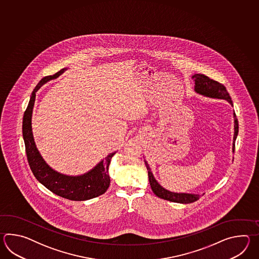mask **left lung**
Instances as JSON below:
<instances>
[{"mask_svg":"<svg viewBox=\"0 0 259 259\" xmlns=\"http://www.w3.org/2000/svg\"><path fill=\"white\" fill-rule=\"evenodd\" d=\"M192 78L194 80V91L196 94L203 95L204 97L208 98H214V99L226 100L229 102L232 106V101L229 93L227 92L225 86L220 84V82L211 79L208 77L204 76L203 74H194ZM233 117H234V135H233V143H232V152L234 153L235 149V141H236L238 132H239V125H238V119L236 118V115L233 112ZM144 163L148 170V178L150 185L152 188V191L154 192L156 196L159 198L167 200L174 203H181V204H190L197 201L200 198V194H194V193H174L166 190L165 188L162 187L158 182L154 179V175L151 171L148 163L144 160Z\"/></svg>","mask_w":259,"mask_h":259,"instance_id":"8db88e82","label":"left lung"}]
</instances>
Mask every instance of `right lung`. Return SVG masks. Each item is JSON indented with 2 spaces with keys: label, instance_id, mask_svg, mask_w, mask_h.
Listing matches in <instances>:
<instances>
[{
  "label": "right lung",
  "instance_id": "right-lung-1",
  "mask_svg": "<svg viewBox=\"0 0 259 259\" xmlns=\"http://www.w3.org/2000/svg\"><path fill=\"white\" fill-rule=\"evenodd\" d=\"M66 68L57 72L53 76L44 77L34 89L28 107L23 116V139L26 146V153L28 164L35 178L52 193L63 198L72 201H85L97 197L106 192L110 184L108 166L111 158L116 152L108 154L105 160H102L93 169L78 176H68L53 169L39 154L34 142L31 118L33 112L36 93L44 84L53 78H56Z\"/></svg>",
  "mask_w": 259,
  "mask_h": 259
}]
</instances>
